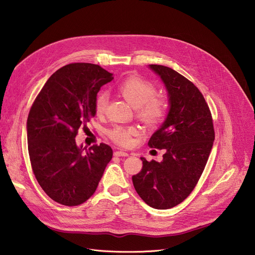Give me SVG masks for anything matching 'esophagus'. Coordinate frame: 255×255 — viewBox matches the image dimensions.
<instances>
[{
	"label": "esophagus",
	"mask_w": 255,
	"mask_h": 255,
	"mask_svg": "<svg viewBox=\"0 0 255 255\" xmlns=\"http://www.w3.org/2000/svg\"><path fill=\"white\" fill-rule=\"evenodd\" d=\"M114 155L115 156H128V153L126 151H123V150H117L114 152Z\"/></svg>",
	"instance_id": "obj_1"
}]
</instances>
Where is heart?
Here are the masks:
<instances>
[{"label":"heart","instance_id":"1","mask_svg":"<svg viewBox=\"0 0 255 255\" xmlns=\"http://www.w3.org/2000/svg\"><path fill=\"white\" fill-rule=\"evenodd\" d=\"M117 91L131 107L137 108V114L145 124L157 126L162 124L167 116V101L162 96H154L156 88L151 82L137 75H130L118 83ZM107 105V93L99 92L96 94L94 100L96 114H103ZM135 134L136 129L130 127H115L109 130V137L121 146L130 145Z\"/></svg>","mask_w":255,"mask_h":255}]
</instances>
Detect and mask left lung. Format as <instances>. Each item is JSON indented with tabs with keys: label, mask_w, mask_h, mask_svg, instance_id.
<instances>
[{
	"label": "left lung",
	"mask_w": 255,
	"mask_h": 255,
	"mask_svg": "<svg viewBox=\"0 0 255 255\" xmlns=\"http://www.w3.org/2000/svg\"><path fill=\"white\" fill-rule=\"evenodd\" d=\"M168 91L170 109L148 146L165 149L162 162L141 157L132 184L142 200L159 210L183 202L196 187L209 160L215 130L210 108L199 89L170 67L150 64Z\"/></svg>",
	"instance_id": "obj_1"
}]
</instances>
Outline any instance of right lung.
<instances>
[{
	"label": "right lung",
	"instance_id": "add662e5",
	"mask_svg": "<svg viewBox=\"0 0 255 255\" xmlns=\"http://www.w3.org/2000/svg\"><path fill=\"white\" fill-rule=\"evenodd\" d=\"M113 80L100 65L71 63L58 69L36 96L27 120L32 170L46 195L76 207L99 186L113 150L105 143L84 152L76 137L95 116L94 100L103 85Z\"/></svg>",
	"mask_w": 255,
	"mask_h": 255
}]
</instances>
